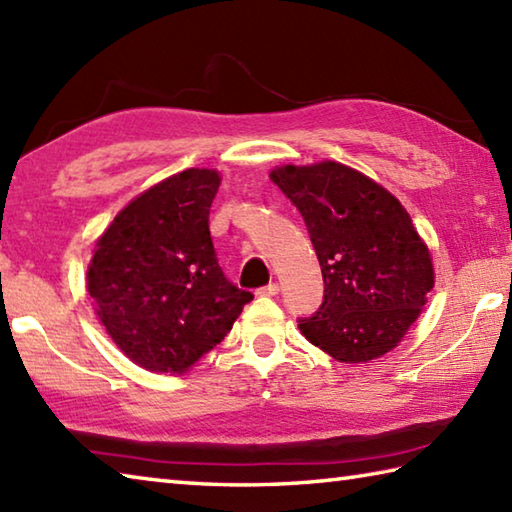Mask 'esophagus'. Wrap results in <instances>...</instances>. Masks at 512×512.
I'll list each match as a JSON object with an SVG mask.
<instances>
[{
  "label": "esophagus",
  "mask_w": 512,
  "mask_h": 512,
  "mask_svg": "<svg viewBox=\"0 0 512 512\" xmlns=\"http://www.w3.org/2000/svg\"><path fill=\"white\" fill-rule=\"evenodd\" d=\"M277 291H280V286L271 282V284H266L262 288H257V295H277Z\"/></svg>",
  "instance_id": "esophagus-1"
}]
</instances>
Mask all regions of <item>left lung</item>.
Returning <instances> with one entry per match:
<instances>
[{
	"label": "left lung",
	"instance_id": "1",
	"mask_svg": "<svg viewBox=\"0 0 512 512\" xmlns=\"http://www.w3.org/2000/svg\"><path fill=\"white\" fill-rule=\"evenodd\" d=\"M309 230L324 282L320 309L300 318L311 345L340 362L394 349L434 286L430 250L394 194L347 165L271 172Z\"/></svg>",
	"mask_w": 512,
	"mask_h": 512
}]
</instances>
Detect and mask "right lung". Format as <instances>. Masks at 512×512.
<instances>
[{"label": "right lung", "mask_w": 512, "mask_h": 512, "mask_svg": "<svg viewBox=\"0 0 512 512\" xmlns=\"http://www.w3.org/2000/svg\"><path fill=\"white\" fill-rule=\"evenodd\" d=\"M215 170H185L120 210L98 239L87 288L127 358L183 374L219 345L253 293L232 284L210 237Z\"/></svg>", "instance_id": "right-lung-1"}]
</instances>
